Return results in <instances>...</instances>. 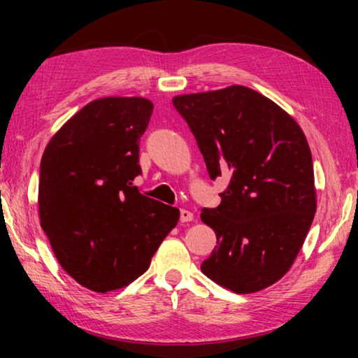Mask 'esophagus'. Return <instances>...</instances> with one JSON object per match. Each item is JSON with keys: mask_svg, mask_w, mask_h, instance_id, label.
I'll return each instance as SVG.
<instances>
[{"mask_svg": "<svg viewBox=\"0 0 358 358\" xmlns=\"http://www.w3.org/2000/svg\"><path fill=\"white\" fill-rule=\"evenodd\" d=\"M192 220H194V215L191 213L189 210H185V208L180 210V221L181 222H189Z\"/></svg>", "mask_w": 358, "mask_h": 358, "instance_id": "34e87169", "label": "esophagus"}]
</instances>
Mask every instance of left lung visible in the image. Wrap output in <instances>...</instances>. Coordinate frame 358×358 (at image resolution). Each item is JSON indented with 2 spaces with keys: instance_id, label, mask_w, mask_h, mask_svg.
Here are the masks:
<instances>
[{
  "instance_id": "obj_1",
  "label": "left lung",
  "mask_w": 358,
  "mask_h": 358,
  "mask_svg": "<svg viewBox=\"0 0 358 358\" xmlns=\"http://www.w3.org/2000/svg\"><path fill=\"white\" fill-rule=\"evenodd\" d=\"M172 104L210 178H229L221 203L201 215L217 240L203 275L235 294L271 286L294 264L316 213L305 134L280 106L241 85L175 96Z\"/></svg>"
}]
</instances>
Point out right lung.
<instances>
[{
  "label": "right lung",
  "instance_id": "add662e5",
  "mask_svg": "<svg viewBox=\"0 0 358 358\" xmlns=\"http://www.w3.org/2000/svg\"><path fill=\"white\" fill-rule=\"evenodd\" d=\"M153 104L102 98L78 110L42 155L41 227L66 273L94 292L128 286L177 226L178 208L143 196L138 142Z\"/></svg>",
  "mask_w": 358,
  "mask_h": 358
}]
</instances>
